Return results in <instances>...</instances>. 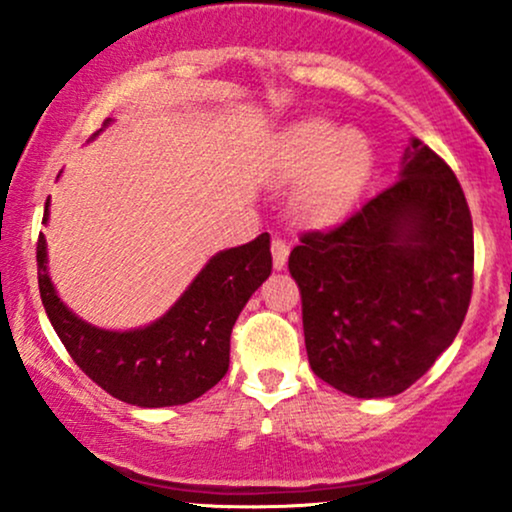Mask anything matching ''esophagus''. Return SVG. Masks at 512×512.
Here are the masks:
<instances>
[{
  "mask_svg": "<svg viewBox=\"0 0 512 512\" xmlns=\"http://www.w3.org/2000/svg\"><path fill=\"white\" fill-rule=\"evenodd\" d=\"M272 260L274 269H284L289 260V243L284 238H272Z\"/></svg>",
  "mask_w": 512,
  "mask_h": 512,
  "instance_id": "obj_1",
  "label": "esophagus"
}]
</instances>
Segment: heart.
<instances>
[{
	"mask_svg": "<svg viewBox=\"0 0 512 512\" xmlns=\"http://www.w3.org/2000/svg\"><path fill=\"white\" fill-rule=\"evenodd\" d=\"M370 168V144L358 129L305 120L279 139L274 178L296 180L291 209L301 221L330 223L349 211Z\"/></svg>",
	"mask_w": 512,
	"mask_h": 512,
	"instance_id": "1",
	"label": "heart"
}]
</instances>
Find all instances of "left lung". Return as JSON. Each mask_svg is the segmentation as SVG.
Returning a JSON list of instances; mask_svg holds the SVG:
<instances>
[{
  "instance_id": "left-lung-1",
  "label": "left lung",
  "mask_w": 512,
  "mask_h": 512,
  "mask_svg": "<svg viewBox=\"0 0 512 512\" xmlns=\"http://www.w3.org/2000/svg\"><path fill=\"white\" fill-rule=\"evenodd\" d=\"M313 373L344 395L392 397L452 344L474 284V231L448 163L411 139L395 185L291 250Z\"/></svg>"
}]
</instances>
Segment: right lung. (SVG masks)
<instances>
[{"instance_id": "add662e5", "label": "right lung", "mask_w": 512, "mask_h": 512, "mask_svg": "<svg viewBox=\"0 0 512 512\" xmlns=\"http://www.w3.org/2000/svg\"><path fill=\"white\" fill-rule=\"evenodd\" d=\"M110 122V120H108ZM50 199L43 223H48ZM38 286L57 337L88 378L134 407H175L202 397L228 370L231 332L240 310L272 274L269 236L216 252L166 315L129 332H110L76 317L48 274L38 238Z\"/></svg>"}]
</instances>
